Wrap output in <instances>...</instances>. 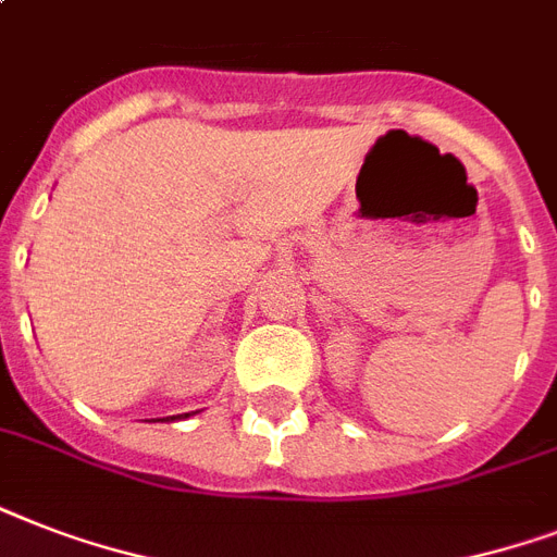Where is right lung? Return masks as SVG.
<instances>
[{
  "mask_svg": "<svg viewBox=\"0 0 557 557\" xmlns=\"http://www.w3.org/2000/svg\"><path fill=\"white\" fill-rule=\"evenodd\" d=\"M190 413H182V416H170V419H187ZM170 419H164V422H170Z\"/></svg>",
  "mask_w": 557,
  "mask_h": 557,
  "instance_id": "right-lung-1",
  "label": "right lung"
}]
</instances>
